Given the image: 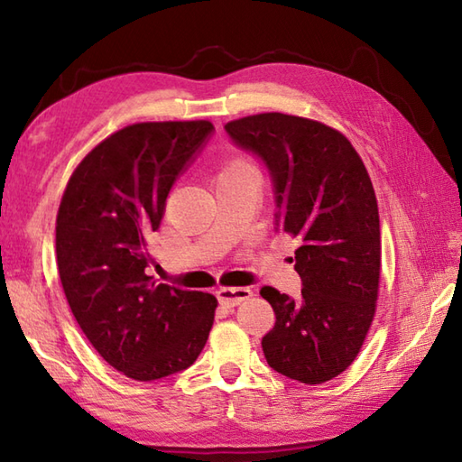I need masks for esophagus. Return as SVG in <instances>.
I'll return each instance as SVG.
<instances>
[{
    "label": "esophagus",
    "instance_id": "1",
    "mask_svg": "<svg viewBox=\"0 0 462 462\" xmlns=\"http://www.w3.org/2000/svg\"><path fill=\"white\" fill-rule=\"evenodd\" d=\"M218 296V301L224 303V306H238V303L246 301L252 298V290L250 288H220L216 291Z\"/></svg>",
    "mask_w": 462,
    "mask_h": 462
}]
</instances>
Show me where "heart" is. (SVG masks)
I'll return each mask as SVG.
<instances>
[{"mask_svg":"<svg viewBox=\"0 0 462 462\" xmlns=\"http://www.w3.org/2000/svg\"><path fill=\"white\" fill-rule=\"evenodd\" d=\"M238 169H250V166H248V162H246V161H242V159H230L228 162H226V166H224V171H222V172L238 171Z\"/></svg>","mask_w":462,"mask_h":462,"instance_id":"obj_1","label":"heart"}]
</instances>
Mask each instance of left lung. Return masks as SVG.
Listing matches in <instances>:
<instances>
[{
  "instance_id": "obj_1",
  "label": "left lung",
  "mask_w": 462,
  "mask_h": 462,
  "mask_svg": "<svg viewBox=\"0 0 462 462\" xmlns=\"http://www.w3.org/2000/svg\"><path fill=\"white\" fill-rule=\"evenodd\" d=\"M226 131L266 162L276 228L300 242L301 298L260 291L276 313L263 356L282 375L319 385L356 361L375 318L381 232L369 172L346 134L306 116L260 113Z\"/></svg>"
}]
</instances>
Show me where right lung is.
Instances as JSON below:
<instances>
[{"mask_svg":"<svg viewBox=\"0 0 462 462\" xmlns=\"http://www.w3.org/2000/svg\"><path fill=\"white\" fill-rule=\"evenodd\" d=\"M212 131L210 121L125 126L87 152L59 204L55 252L69 308L97 353L134 381L190 367L212 329V293L146 273L166 196Z\"/></svg>","mask_w":462,"mask_h":462,"instance_id":"obj_1","label":"right lung"}]
</instances>
